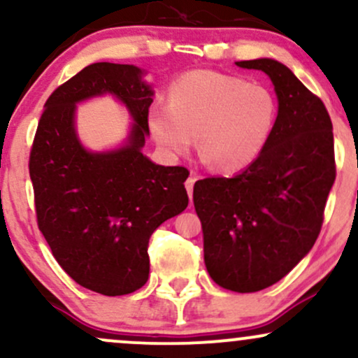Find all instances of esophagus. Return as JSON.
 <instances>
[{"instance_id":"1","label":"esophagus","mask_w":358,"mask_h":358,"mask_svg":"<svg viewBox=\"0 0 358 358\" xmlns=\"http://www.w3.org/2000/svg\"><path fill=\"white\" fill-rule=\"evenodd\" d=\"M195 182H196L195 176H190V178H187V182H185V187H187L188 196H190V202H192V196H193V185H195Z\"/></svg>"}]
</instances>
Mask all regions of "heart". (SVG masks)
Returning a JSON list of instances; mask_svg holds the SVG:
<instances>
[{"mask_svg":"<svg viewBox=\"0 0 358 358\" xmlns=\"http://www.w3.org/2000/svg\"><path fill=\"white\" fill-rule=\"evenodd\" d=\"M276 117V99L264 85L229 73L192 71L171 84L168 108H151L148 126L166 153H188L199 136L200 153L213 168L236 171L257 158Z\"/></svg>","mask_w":358,"mask_h":358,"instance_id":"1","label":"heart"}]
</instances>
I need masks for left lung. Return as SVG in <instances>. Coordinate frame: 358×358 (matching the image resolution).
<instances>
[{"label":"left lung","mask_w":358,"mask_h":358,"mask_svg":"<svg viewBox=\"0 0 358 358\" xmlns=\"http://www.w3.org/2000/svg\"><path fill=\"white\" fill-rule=\"evenodd\" d=\"M236 65L269 76L278 96L276 124L241 173L199 180L193 203L210 278L225 289L254 293L285 278L322 231L336 175L334 126L322 99L281 62Z\"/></svg>","instance_id":"8db88e82"}]
</instances>
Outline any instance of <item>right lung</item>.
<instances>
[{"label": "right lung", "mask_w": 358, "mask_h": 358, "mask_svg": "<svg viewBox=\"0 0 358 358\" xmlns=\"http://www.w3.org/2000/svg\"><path fill=\"white\" fill-rule=\"evenodd\" d=\"M134 65L97 62L57 87L45 102L30 153L38 229L77 285L106 296L145 286L148 242L188 205L183 166L156 165L141 153L150 134L153 89ZM113 93L134 117L121 148L92 154L75 133L76 103Z\"/></svg>", "instance_id": "add662e5"}]
</instances>
